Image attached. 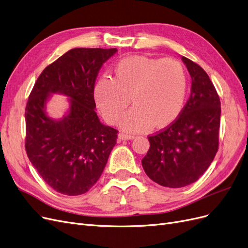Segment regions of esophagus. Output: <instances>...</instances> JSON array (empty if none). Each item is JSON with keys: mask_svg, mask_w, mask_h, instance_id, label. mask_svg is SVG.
Instances as JSON below:
<instances>
[{"mask_svg": "<svg viewBox=\"0 0 248 248\" xmlns=\"http://www.w3.org/2000/svg\"><path fill=\"white\" fill-rule=\"evenodd\" d=\"M135 136L134 135H130V134H126V133H119L118 134V140L122 141V140H131L134 139Z\"/></svg>", "mask_w": 248, "mask_h": 248, "instance_id": "1", "label": "esophagus"}]
</instances>
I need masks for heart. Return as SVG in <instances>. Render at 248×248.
Returning a JSON list of instances; mask_svg holds the SVG:
<instances>
[{
  "label": "heart",
  "mask_w": 248,
  "mask_h": 248,
  "mask_svg": "<svg viewBox=\"0 0 248 248\" xmlns=\"http://www.w3.org/2000/svg\"><path fill=\"white\" fill-rule=\"evenodd\" d=\"M114 78L103 76L93 87L95 104L108 123H115L131 102L134 107L122 117L125 130L143 132L154 124L174 123L185 106L186 73L175 59L132 55L119 61Z\"/></svg>",
  "instance_id": "b5f03b06"
}]
</instances>
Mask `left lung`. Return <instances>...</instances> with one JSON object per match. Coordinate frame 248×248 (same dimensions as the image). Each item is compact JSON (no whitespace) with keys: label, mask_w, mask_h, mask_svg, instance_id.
I'll use <instances>...</instances> for the list:
<instances>
[{"label":"left lung","mask_w":248,"mask_h":248,"mask_svg":"<svg viewBox=\"0 0 248 248\" xmlns=\"http://www.w3.org/2000/svg\"><path fill=\"white\" fill-rule=\"evenodd\" d=\"M191 77L190 95L178 118L148 136L150 147L142 158L147 176L166 187H183L197 181L218 150L220 101L208 74L182 57Z\"/></svg>","instance_id":"8db88e82"}]
</instances>
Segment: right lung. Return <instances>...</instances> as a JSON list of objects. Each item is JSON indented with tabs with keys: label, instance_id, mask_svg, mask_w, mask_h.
I'll list each match as a JSON object with an SVG mask.
<instances>
[{
	"label": "right lung",
	"instance_id": "right-lung-1",
	"mask_svg": "<svg viewBox=\"0 0 248 248\" xmlns=\"http://www.w3.org/2000/svg\"><path fill=\"white\" fill-rule=\"evenodd\" d=\"M116 48H74L47 66L26 107V151L40 176L55 191L78 196L89 191L105 168L118 131L100 123L93 87L103 63ZM70 98L69 113L54 121L45 105L50 93Z\"/></svg>",
	"mask_w": 248,
	"mask_h": 248
}]
</instances>
